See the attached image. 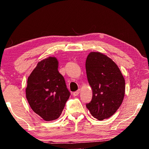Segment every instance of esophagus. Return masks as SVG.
Here are the masks:
<instances>
[{
  "label": "esophagus",
  "instance_id": "obj_1",
  "mask_svg": "<svg viewBox=\"0 0 149 149\" xmlns=\"http://www.w3.org/2000/svg\"><path fill=\"white\" fill-rule=\"evenodd\" d=\"M79 93H80V89H78L77 91H75V92L73 93V95H74V96H77L79 94Z\"/></svg>",
  "mask_w": 149,
  "mask_h": 149
}]
</instances>
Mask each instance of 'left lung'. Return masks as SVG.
<instances>
[{
	"mask_svg": "<svg viewBox=\"0 0 149 149\" xmlns=\"http://www.w3.org/2000/svg\"><path fill=\"white\" fill-rule=\"evenodd\" d=\"M87 80L93 91L92 100L86 104L93 117L107 119L122 104L125 79L116 64L99 52H90L85 62Z\"/></svg>",
	"mask_w": 149,
	"mask_h": 149,
	"instance_id": "left-lung-1",
	"label": "left lung"
}]
</instances>
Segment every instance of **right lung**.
<instances>
[{"mask_svg":"<svg viewBox=\"0 0 149 149\" xmlns=\"http://www.w3.org/2000/svg\"><path fill=\"white\" fill-rule=\"evenodd\" d=\"M58 68L56 58L48 57L38 62L27 79V101L33 112L45 121L60 117L70 95Z\"/></svg>","mask_w":149,"mask_h":149,"instance_id":"1","label":"right lung"}]
</instances>
